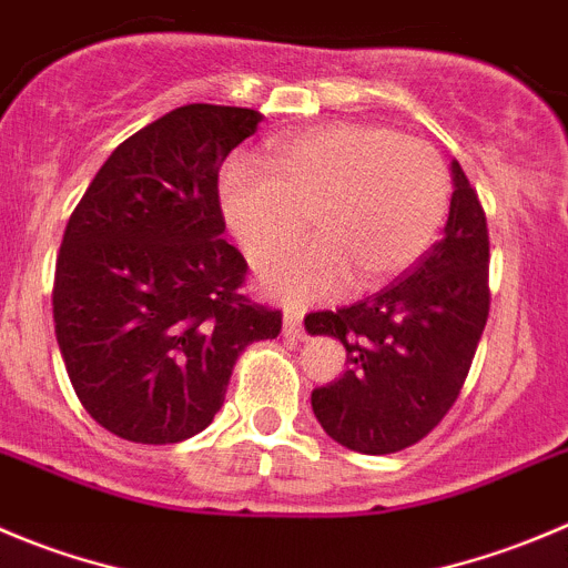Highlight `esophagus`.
I'll return each mask as SVG.
<instances>
[{"instance_id": "obj_1", "label": "esophagus", "mask_w": 568, "mask_h": 568, "mask_svg": "<svg viewBox=\"0 0 568 568\" xmlns=\"http://www.w3.org/2000/svg\"><path fill=\"white\" fill-rule=\"evenodd\" d=\"M283 333L291 338L305 336V327H302V314L300 311H285L283 316Z\"/></svg>"}]
</instances>
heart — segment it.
Instances as JSON below:
<instances>
[{"label": "heart", "instance_id": "b5f03b06", "mask_svg": "<svg viewBox=\"0 0 568 568\" xmlns=\"http://www.w3.org/2000/svg\"><path fill=\"white\" fill-rule=\"evenodd\" d=\"M266 168L232 159L219 176L224 221L252 263L280 260L263 288L285 302L373 291L409 272L448 215V168L428 142L384 125L320 123L272 142Z\"/></svg>", "mask_w": 568, "mask_h": 568}]
</instances>
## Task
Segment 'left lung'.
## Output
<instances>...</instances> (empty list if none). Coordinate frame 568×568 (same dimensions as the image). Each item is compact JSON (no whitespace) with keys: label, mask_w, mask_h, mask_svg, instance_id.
I'll list each match as a JSON object with an SVG mask.
<instances>
[{"label":"left lung","mask_w":568,"mask_h":568,"mask_svg":"<svg viewBox=\"0 0 568 568\" xmlns=\"http://www.w3.org/2000/svg\"><path fill=\"white\" fill-rule=\"evenodd\" d=\"M443 237L406 277L338 311L305 316L311 336L347 349V373L311 395L316 420L344 448L395 454L420 443L457 400L490 311L485 210L452 162Z\"/></svg>","instance_id":"left-lung-1"}]
</instances>
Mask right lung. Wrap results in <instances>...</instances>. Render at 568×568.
Wrapping results in <instances>:
<instances>
[{"mask_svg":"<svg viewBox=\"0 0 568 568\" xmlns=\"http://www.w3.org/2000/svg\"><path fill=\"white\" fill-rule=\"evenodd\" d=\"M263 114L190 103L116 145L69 215L52 320L83 409L131 443H182L224 406L237 356L280 311L241 294L219 168Z\"/></svg>","mask_w":568,"mask_h":568,"instance_id":"obj_1","label":"right lung"}]
</instances>
